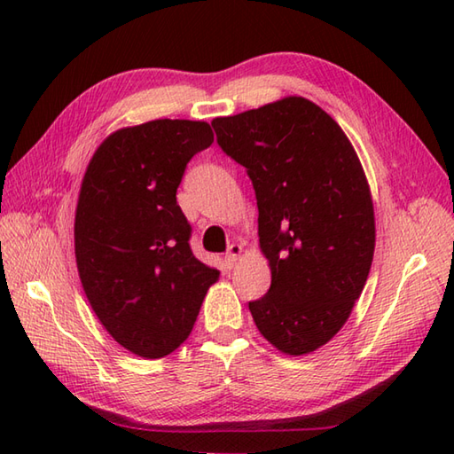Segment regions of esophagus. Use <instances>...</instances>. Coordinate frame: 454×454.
<instances>
[{"label": "esophagus", "instance_id": "34e87169", "mask_svg": "<svg viewBox=\"0 0 454 454\" xmlns=\"http://www.w3.org/2000/svg\"><path fill=\"white\" fill-rule=\"evenodd\" d=\"M242 252H244V247L239 246V244H232L228 247V254H226V263L230 265V267H234L236 263H238V259L242 257Z\"/></svg>", "mask_w": 454, "mask_h": 454}]
</instances>
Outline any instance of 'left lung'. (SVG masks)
<instances>
[{"mask_svg": "<svg viewBox=\"0 0 454 454\" xmlns=\"http://www.w3.org/2000/svg\"><path fill=\"white\" fill-rule=\"evenodd\" d=\"M247 169L271 288L249 302L259 333L286 355L320 349L361 296L374 255L369 181L340 124L304 98L212 121Z\"/></svg>", "mask_w": 454, "mask_h": 454, "instance_id": "8db88e82", "label": "left lung"}]
</instances>
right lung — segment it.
<instances>
[{"label": "right lung", "mask_w": 454, "mask_h": 454, "mask_svg": "<svg viewBox=\"0 0 454 454\" xmlns=\"http://www.w3.org/2000/svg\"><path fill=\"white\" fill-rule=\"evenodd\" d=\"M215 142L205 121L158 119L109 134L75 207L83 293L124 349L160 359L187 340L218 271L192 255L177 205L189 160Z\"/></svg>", "instance_id": "add662e5"}]
</instances>
